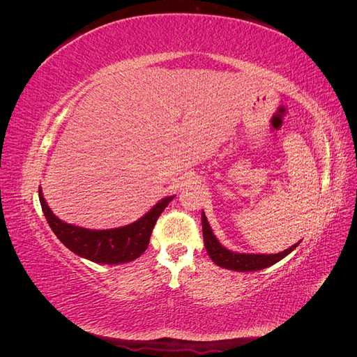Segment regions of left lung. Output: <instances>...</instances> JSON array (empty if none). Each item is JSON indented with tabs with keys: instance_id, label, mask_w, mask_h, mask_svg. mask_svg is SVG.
<instances>
[{
	"instance_id": "1",
	"label": "left lung",
	"mask_w": 357,
	"mask_h": 357,
	"mask_svg": "<svg viewBox=\"0 0 357 357\" xmlns=\"http://www.w3.org/2000/svg\"><path fill=\"white\" fill-rule=\"evenodd\" d=\"M202 235H204V245L207 248V253L211 257V261L222 268L232 269V271L240 273H250V271H259L282 261L289 253H291L299 245V243L294 244L291 247L286 248L284 252H280L275 255H255V253H236L231 252L228 248H225L219 240L215 238V235L211 231V226L205 218L202 211Z\"/></svg>"
}]
</instances>
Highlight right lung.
I'll use <instances>...</instances> for the list:
<instances>
[{"instance_id":"obj_1","label":"right lung","mask_w":357,"mask_h":357,"mask_svg":"<svg viewBox=\"0 0 357 357\" xmlns=\"http://www.w3.org/2000/svg\"><path fill=\"white\" fill-rule=\"evenodd\" d=\"M38 198L52 231L73 253L96 264L119 265L135 261L144 253L158 218L174 197L160 199L142 219L131 225L102 231L80 228L58 219L49 208L41 188H38Z\"/></svg>"}]
</instances>
